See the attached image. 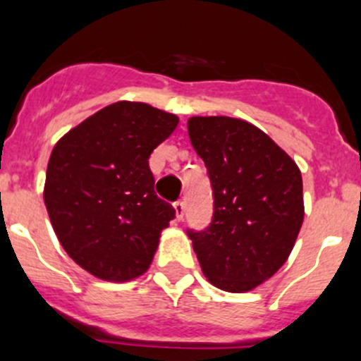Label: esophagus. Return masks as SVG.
<instances>
[{"instance_id":"obj_1","label":"esophagus","mask_w":361,"mask_h":361,"mask_svg":"<svg viewBox=\"0 0 361 361\" xmlns=\"http://www.w3.org/2000/svg\"><path fill=\"white\" fill-rule=\"evenodd\" d=\"M173 207H174V213H176V220H183L185 202L183 201H176L173 204Z\"/></svg>"}]
</instances>
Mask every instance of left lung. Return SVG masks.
<instances>
[{"label": "left lung", "mask_w": 361, "mask_h": 361, "mask_svg": "<svg viewBox=\"0 0 361 361\" xmlns=\"http://www.w3.org/2000/svg\"><path fill=\"white\" fill-rule=\"evenodd\" d=\"M192 147L213 185L211 227L188 232L202 274L216 288L251 292L288 260L304 221L295 160L253 123L190 116Z\"/></svg>", "instance_id": "8db88e82"}]
</instances>
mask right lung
<instances>
[{
	"label": "right lung",
	"mask_w": 361,
	"mask_h": 361,
	"mask_svg": "<svg viewBox=\"0 0 361 361\" xmlns=\"http://www.w3.org/2000/svg\"><path fill=\"white\" fill-rule=\"evenodd\" d=\"M178 122L147 103L118 101L54 147L43 201L61 246L89 274L122 283L150 267L174 209L155 195L148 159Z\"/></svg>",
	"instance_id": "obj_1"
}]
</instances>
